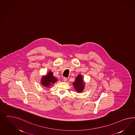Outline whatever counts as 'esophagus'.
<instances>
[{"mask_svg":"<svg viewBox=\"0 0 135 135\" xmlns=\"http://www.w3.org/2000/svg\"><path fill=\"white\" fill-rule=\"evenodd\" d=\"M63 80H64V81H65V82H67V80H68V78L64 77V78H63Z\"/></svg>","mask_w":135,"mask_h":135,"instance_id":"1","label":"esophagus"}]
</instances>
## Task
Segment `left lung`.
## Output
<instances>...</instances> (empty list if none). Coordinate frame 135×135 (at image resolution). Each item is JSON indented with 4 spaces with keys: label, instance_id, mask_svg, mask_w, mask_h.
Listing matches in <instances>:
<instances>
[{
    "label": "left lung",
    "instance_id": "8db88e82",
    "mask_svg": "<svg viewBox=\"0 0 135 135\" xmlns=\"http://www.w3.org/2000/svg\"><path fill=\"white\" fill-rule=\"evenodd\" d=\"M74 88L78 93H81L85 88V83L83 81V76L81 75H78L75 79V81L73 83Z\"/></svg>",
    "mask_w": 135,
    "mask_h": 135
}]
</instances>
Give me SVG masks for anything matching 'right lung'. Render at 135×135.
Masks as SVG:
<instances>
[{
  "label": "right lung",
  "instance_id": "add662e5",
  "mask_svg": "<svg viewBox=\"0 0 135 135\" xmlns=\"http://www.w3.org/2000/svg\"><path fill=\"white\" fill-rule=\"evenodd\" d=\"M57 80V79L53 76L52 72L49 71L46 75L43 76L41 78V84L45 87L49 88L56 82Z\"/></svg>",
  "mask_w": 135,
  "mask_h": 135
}]
</instances>
